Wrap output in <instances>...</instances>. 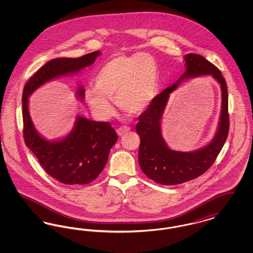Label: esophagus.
<instances>
[{"mask_svg": "<svg viewBox=\"0 0 253 253\" xmlns=\"http://www.w3.org/2000/svg\"><path fill=\"white\" fill-rule=\"evenodd\" d=\"M130 131V128L129 127H127V126H124V127H121V128H119L118 130H117V132H118V134L121 136V135H124L126 132H128Z\"/></svg>", "mask_w": 253, "mask_h": 253, "instance_id": "esophagus-1", "label": "esophagus"}]
</instances>
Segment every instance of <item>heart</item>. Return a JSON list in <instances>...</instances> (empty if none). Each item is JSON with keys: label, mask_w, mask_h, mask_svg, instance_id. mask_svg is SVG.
Wrapping results in <instances>:
<instances>
[{"label": "heart", "mask_w": 253, "mask_h": 253, "mask_svg": "<svg viewBox=\"0 0 253 253\" xmlns=\"http://www.w3.org/2000/svg\"><path fill=\"white\" fill-rule=\"evenodd\" d=\"M95 86L85 89L84 99L100 120L114 115L112 99L121 111L138 115L152 103L158 86L157 62L150 55H116L96 73Z\"/></svg>", "instance_id": "heart-1"}]
</instances>
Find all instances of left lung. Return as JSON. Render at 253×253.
<instances>
[{"label":"left lung","instance_id":"obj_1","mask_svg":"<svg viewBox=\"0 0 253 253\" xmlns=\"http://www.w3.org/2000/svg\"><path fill=\"white\" fill-rule=\"evenodd\" d=\"M184 60L186 69L184 74L176 83L153 99L150 106L139 116L135 125V131L140 136L139 166L149 178L165 186L193 180L203 174L213 164L229 133L228 88L222 74L200 55L188 54ZM209 74L219 84L222 92L221 113L216 134L209 145L200 149L192 152L171 150L163 138L161 131V120L169 95L183 80Z\"/></svg>","mask_w":253,"mask_h":253}]
</instances>
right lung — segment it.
<instances>
[{
  "label": "right lung",
  "mask_w": 253,
  "mask_h": 253,
  "mask_svg": "<svg viewBox=\"0 0 253 253\" xmlns=\"http://www.w3.org/2000/svg\"><path fill=\"white\" fill-rule=\"evenodd\" d=\"M99 55V51H95L77 59L50 60L24 86V142L49 175L65 185H84L95 180L107 163L109 152L118 141V134L108 122L90 121L78 115L71 132L60 139L48 140L33 124L28 98L42 85L60 77L75 75L92 65ZM77 97L84 101V89L82 85L77 89Z\"/></svg>",
  "instance_id": "obj_1"
}]
</instances>
